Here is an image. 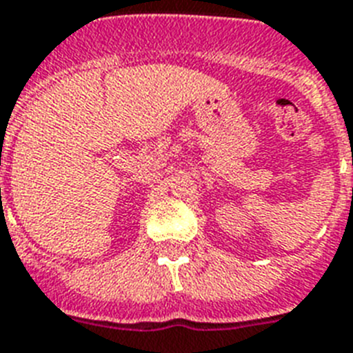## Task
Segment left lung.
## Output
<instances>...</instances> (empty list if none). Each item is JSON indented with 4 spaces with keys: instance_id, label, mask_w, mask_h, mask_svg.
<instances>
[{
    "instance_id": "obj_1",
    "label": "left lung",
    "mask_w": 353,
    "mask_h": 353,
    "mask_svg": "<svg viewBox=\"0 0 353 353\" xmlns=\"http://www.w3.org/2000/svg\"><path fill=\"white\" fill-rule=\"evenodd\" d=\"M352 165H353V163H352Z\"/></svg>"
}]
</instances>
